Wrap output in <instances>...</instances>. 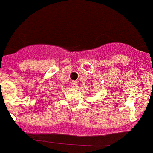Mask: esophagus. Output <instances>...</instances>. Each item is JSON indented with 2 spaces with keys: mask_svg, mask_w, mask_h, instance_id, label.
Returning <instances> with one entry per match:
<instances>
[{
  "mask_svg": "<svg viewBox=\"0 0 153 153\" xmlns=\"http://www.w3.org/2000/svg\"><path fill=\"white\" fill-rule=\"evenodd\" d=\"M71 85L73 88H76V87H77V85H78V84H77V82H71Z\"/></svg>",
  "mask_w": 153,
  "mask_h": 153,
  "instance_id": "34e87169",
  "label": "esophagus"
}]
</instances>
